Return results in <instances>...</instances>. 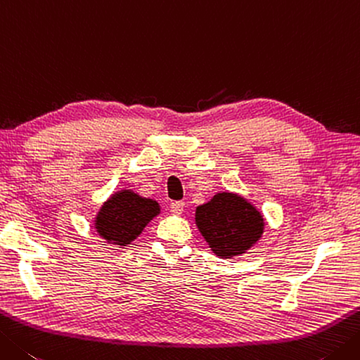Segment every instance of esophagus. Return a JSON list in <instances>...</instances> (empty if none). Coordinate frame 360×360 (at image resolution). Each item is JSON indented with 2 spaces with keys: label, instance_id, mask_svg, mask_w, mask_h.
Instances as JSON below:
<instances>
[{
  "label": "esophagus",
  "instance_id": "34e87169",
  "mask_svg": "<svg viewBox=\"0 0 360 360\" xmlns=\"http://www.w3.org/2000/svg\"><path fill=\"white\" fill-rule=\"evenodd\" d=\"M170 210H172L173 214H176V215L182 214V212H184V202H182V201H173L170 204Z\"/></svg>",
  "mask_w": 360,
  "mask_h": 360
}]
</instances>
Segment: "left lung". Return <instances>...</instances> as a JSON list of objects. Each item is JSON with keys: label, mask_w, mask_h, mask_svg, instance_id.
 <instances>
[{"label": "left lung", "mask_w": 360, "mask_h": 360, "mask_svg": "<svg viewBox=\"0 0 360 360\" xmlns=\"http://www.w3.org/2000/svg\"><path fill=\"white\" fill-rule=\"evenodd\" d=\"M195 221L210 250L231 259L248 251L264 232V217L240 195L217 193L209 202L196 207Z\"/></svg>", "instance_id": "left-lung-1"}]
</instances>
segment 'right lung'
<instances>
[{
	"mask_svg": "<svg viewBox=\"0 0 360 360\" xmlns=\"http://www.w3.org/2000/svg\"><path fill=\"white\" fill-rule=\"evenodd\" d=\"M160 212L158 201L122 190L104 202L96 215L95 228L104 240L120 246L129 245Z\"/></svg>",
	"mask_w": 360,
	"mask_h": 360,
	"instance_id": "1",
	"label": "right lung"
}]
</instances>
